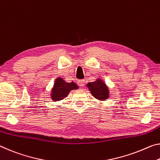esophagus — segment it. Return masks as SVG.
Listing matches in <instances>:
<instances>
[{"label":"esophagus","instance_id":"esophagus-1","mask_svg":"<svg viewBox=\"0 0 160 160\" xmlns=\"http://www.w3.org/2000/svg\"><path fill=\"white\" fill-rule=\"evenodd\" d=\"M78 84L79 85L81 88L84 87L85 84V80H79L78 81Z\"/></svg>","mask_w":160,"mask_h":160}]
</instances>
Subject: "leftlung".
Returning a JSON list of instances; mask_svg holds the SVG:
<instances>
[{
    "label": "left lung",
    "instance_id": "obj_1",
    "mask_svg": "<svg viewBox=\"0 0 160 160\" xmlns=\"http://www.w3.org/2000/svg\"><path fill=\"white\" fill-rule=\"evenodd\" d=\"M86 85L93 97L98 100L105 101L110 97L108 86L101 78H98L94 82H88Z\"/></svg>",
    "mask_w": 160,
    "mask_h": 160
}]
</instances>
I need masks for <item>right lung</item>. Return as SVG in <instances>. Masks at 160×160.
Segmentation results:
<instances>
[{
  "label": "right lung",
  "instance_id": "right-lung-1",
  "mask_svg": "<svg viewBox=\"0 0 160 160\" xmlns=\"http://www.w3.org/2000/svg\"><path fill=\"white\" fill-rule=\"evenodd\" d=\"M79 87L74 82H67L62 78L58 77L55 80L50 91V98L54 102L60 101L66 98L71 90H78Z\"/></svg>",
  "mask_w": 160,
  "mask_h": 160
}]
</instances>
